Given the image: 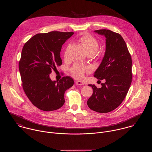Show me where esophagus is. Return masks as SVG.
Masks as SVG:
<instances>
[{"label":"esophagus","mask_w":152,"mask_h":152,"mask_svg":"<svg viewBox=\"0 0 152 152\" xmlns=\"http://www.w3.org/2000/svg\"><path fill=\"white\" fill-rule=\"evenodd\" d=\"M75 83L77 85H84V83L81 80H76Z\"/></svg>","instance_id":"1"}]
</instances>
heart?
Listing matches in <instances>:
<instances>
[{
    "label": "heart",
    "mask_w": 152,
    "mask_h": 152,
    "mask_svg": "<svg viewBox=\"0 0 152 152\" xmlns=\"http://www.w3.org/2000/svg\"><path fill=\"white\" fill-rule=\"evenodd\" d=\"M80 41L83 46L85 49L88 53H94L99 48V42L97 39L93 35L89 34H85L80 38ZM70 46H68L64 52V58L69 57ZM91 71V68L88 66H84L82 65L76 64L72 68L71 72L73 76L76 78H82L84 77L85 73Z\"/></svg>",
    "instance_id": "1"
}]
</instances>
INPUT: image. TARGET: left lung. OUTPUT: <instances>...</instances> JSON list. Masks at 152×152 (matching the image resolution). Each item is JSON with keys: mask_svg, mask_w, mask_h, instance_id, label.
<instances>
[{"mask_svg": "<svg viewBox=\"0 0 152 152\" xmlns=\"http://www.w3.org/2000/svg\"><path fill=\"white\" fill-rule=\"evenodd\" d=\"M106 38L104 57L94 76L104 80L102 87L88 85L93 90L88 106L100 113L111 112L120 105L131 86L132 79V58L123 37L110 30L94 31Z\"/></svg>", "mask_w": 152, "mask_h": 152, "instance_id": "1", "label": "left lung"}]
</instances>
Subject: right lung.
<instances>
[{
  "label": "right lung",
  "mask_w": 152,
  "mask_h": 152,
  "mask_svg": "<svg viewBox=\"0 0 152 152\" xmlns=\"http://www.w3.org/2000/svg\"><path fill=\"white\" fill-rule=\"evenodd\" d=\"M73 32L52 31L38 34L25 44L19 61L23 90L32 103L45 111L56 110L64 104V93L73 85L70 76L52 81L49 75L62 64V46Z\"/></svg>",
  "instance_id": "add662e5"
}]
</instances>
